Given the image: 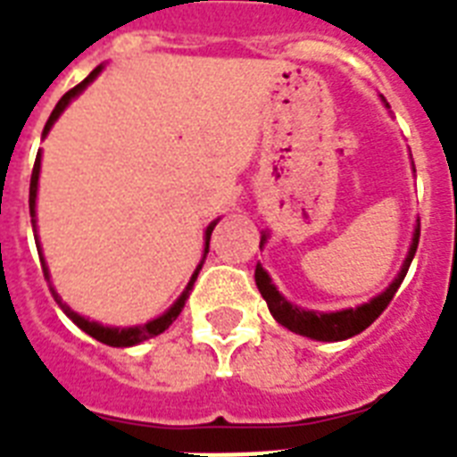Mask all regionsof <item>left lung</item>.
<instances>
[{"instance_id": "8db88e82", "label": "left lung", "mask_w": 457, "mask_h": 457, "mask_svg": "<svg viewBox=\"0 0 457 457\" xmlns=\"http://www.w3.org/2000/svg\"><path fill=\"white\" fill-rule=\"evenodd\" d=\"M268 242V235L263 232L261 237V246ZM420 244V220L418 228L412 232V244L411 251H408V256L403 261V268L396 275V279L391 282L386 289H384L379 296L370 301V303H362L358 308H346V311H337V312H315V311H303L299 305L289 303V301L278 292V287L272 285L270 275L263 270V265H256V287L261 296L265 299L268 308H270L272 318L278 320L279 325L287 327L289 332H296L301 337H311V339L318 341H344L351 339L355 334H361L362 329H368L372 322H375L379 315L384 312V308L391 303L394 299V294L398 292V287L403 282L405 272L411 268L412 256H415V251H418Z\"/></svg>"}]
</instances>
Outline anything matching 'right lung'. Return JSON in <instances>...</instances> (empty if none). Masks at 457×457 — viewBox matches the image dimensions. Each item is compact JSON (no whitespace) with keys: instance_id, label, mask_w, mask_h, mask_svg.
<instances>
[{"instance_id":"obj_1","label":"right lung","mask_w":457,"mask_h":457,"mask_svg":"<svg viewBox=\"0 0 457 457\" xmlns=\"http://www.w3.org/2000/svg\"><path fill=\"white\" fill-rule=\"evenodd\" d=\"M102 68L104 66H96L95 71H92V73H89L87 78H85V80L80 82V85H75L73 89H68L66 95L61 96L59 104L54 106L52 116H49V120H46L45 132H42V137H46V132L52 130V125L56 123V118H59L61 113H63V109H66L68 104H71V99H75V96L80 95L82 89L87 87L89 82L95 80L96 75L102 73ZM39 161H42V152H37V158H35V165H32V175H30V218H32V229H35V199H37ZM215 222H218V220H215ZM215 222H211V225H208V228H206V249H204V258H206V253H208V242H211V232H213ZM35 242H37V251H39V253H42V249H39V239H35ZM39 263H42V272H45V279H46V282H49V268H46L45 258H39ZM201 265H204V261H201L199 268L194 270L192 279H189V285H187V289H185V292H182V296H179V299L175 301V303H172L170 308H168V311L163 312V315H158L156 320H149L146 325H139V327H104V325H99V322H92V320L82 318V315H78V312H75V311H71V308H68V305L59 299V294L54 292V287H52V289H49V292H52V296H54V299H56V303L61 305V311L66 312L68 318L73 320L75 325L80 327L82 332L89 334L92 339L102 341V344H106V346L125 348V346H135V344H139V341L152 339V337H158V334L165 332V329H168V327H170L172 322L178 320V315H179V312H182V308H185V301L189 299V292H192L194 282H196V275H199Z\"/></svg>"}]
</instances>
